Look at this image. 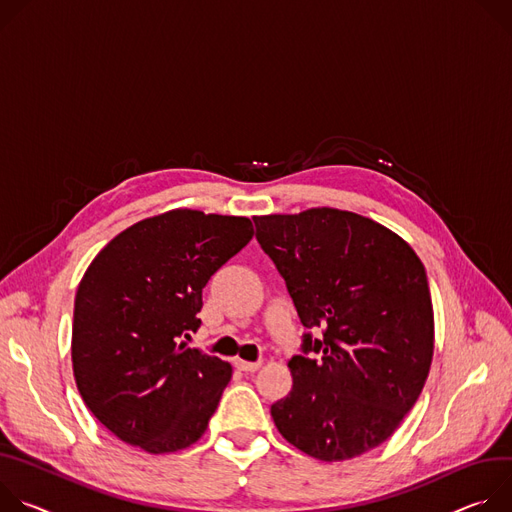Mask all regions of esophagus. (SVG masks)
Masks as SVG:
<instances>
[{"mask_svg": "<svg viewBox=\"0 0 512 512\" xmlns=\"http://www.w3.org/2000/svg\"><path fill=\"white\" fill-rule=\"evenodd\" d=\"M262 364L260 362H246V360H236V368L242 372H256Z\"/></svg>", "mask_w": 512, "mask_h": 512, "instance_id": "34e87169", "label": "esophagus"}]
</instances>
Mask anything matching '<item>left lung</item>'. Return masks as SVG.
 <instances>
[{
	"instance_id": "obj_1",
	"label": "left lung",
	"mask_w": 512,
	"mask_h": 512,
	"mask_svg": "<svg viewBox=\"0 0 512 512\" xmlns=\"http://www.w3.org/2000/svg\"><path fill=\"white\" fill-rule=\"evenodd\" d=\"M254 223L309 329L289 362L293 390L270 407L274 425L321 462L362 456L401 425L431 368L425 266L401 236L352 211L315 207Z\"/></svg>"
}]
</instances>
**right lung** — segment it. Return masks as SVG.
<instances>
[{
  "instance_id": "add662e5",
  "label": "right lung",
  "mask_w": 512,
  "mask_h": 512,
  "mask_svg": "<svg viewBox=\"0 0 512 512\" xmlns=\"http://www.w3.org/2000/svg\"><path fill=\"white\" fill-rule=\"evenodd\" d=\"M254 236L248 217L173 209L113 238L83 274L73 374L87 409L148 453L193 445L232 366L181 337L197 331L209 278Z\"/></svg>"
}]
</instances>
